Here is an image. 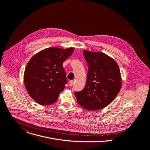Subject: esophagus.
Masks as SVG:
<instances>
[{"instance_id": "34e87169", "label": "esophagus", "mask_w": 150, "mask_h": 150, "mask_svg": "<svg viewBox=\"0 0 150 150\" xmlns=\"http://www.w3.org/2000/svg\"><path fill=\"white\" fill-rule=\"evenodd\" d=\"M74 80H71V81H69V86H72L74 84Z\"/></svg>"}]
</instances>
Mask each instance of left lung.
I'll use <instances>...</instances> for the list:
<instances>
[{
	"mask_svg": "<svg viewBox=\"0 0 150 150\" xmlns=\"http://www.w3.org/2000/svg\"><path fill=\"white\" fill-rule=\"evenodd\" d=\"M83 54L88 66L87 83L75 96L86 110H101L114 100L121 90L120 68L115 60L105 53L84 50Z\"/></svg>",
	"mask_w": 150,
	"mask_h": 150,
	"instance_id": "8db88e82",
	"label": "left lung"
}]
</instances>
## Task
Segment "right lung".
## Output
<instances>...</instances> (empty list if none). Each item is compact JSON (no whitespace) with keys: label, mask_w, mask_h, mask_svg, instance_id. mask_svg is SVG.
Listing matches in <instances>:
<instances>
[{"label":"right lung","mask_w":150,"mask_h":150,"mask_svg":"<svg viewBox=\"0 0 150 150\" xmlns=\"http://www.w3.org/2000/svg\"><path fill=\"white\" fill-rule=\"evenodd\" d=\"M74 48H45L36 53L27 64L24 83L30 97L40 105L55 103L67 83L63 63Z\"/></svg>","instance_id":"right-lung-1"}]
</instances>
